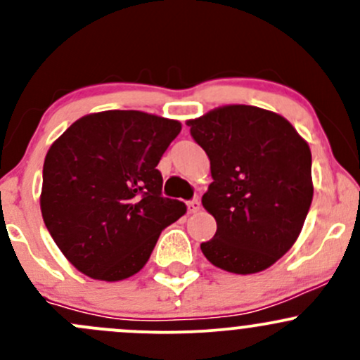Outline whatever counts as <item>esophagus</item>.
<instances>
[{
	"label": "esophagus",
	"instance_id": "34e87169",
	"mask_svg": "<svg viewBox=\"0 0 360 360\" xmlns=\"http://www.w3.org/2000/svg\"><path fill=\"white\" fill-rule=\"evenodd\" d=\"M198 210H200V202H198L197 198H195V200H191V202H188V212L197 214Z\"/></svg>",
	"mask_w": 360,
	"mask_h": 360
}]
</instances>
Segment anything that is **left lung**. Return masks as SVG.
<instances>
[{
	"mask_svg": "<svg viewBox=\"0 0 360 360\" xmlns=\"http://www.w3.org/2000/svg\"><path fill=\"white\" fill-rule=\"evenodd\" d=\"M210 160L202 205L217 223L203 256L224 271L250 275L277 263L297 240L314 198L307 141L278 112L245 104L188 120Z\"/></svg>",
	"mask_w": 360,
	"mask_h": 360,
	"instance_id": "8db88e82",
	"label": "left lung"
}]
</instances>
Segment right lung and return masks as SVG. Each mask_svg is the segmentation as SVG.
<instances>
[{"label":"right lung","instance_id":"obj_1","mask_svg":"<svg viewBox=\"0 0 360 360\" xmlns=\"http://www.w3.org/2000/svg\"><path fill=\"white\" fill-rule=\"evenodd\" d=\"M181 122L144 111H101L76 120L43 163L39 207L66 259L96 281L132 277L162 230L186 212L162 197L157 169Z\"/></svg>","mask_w":360,"mask_h":360}]
</instances>
